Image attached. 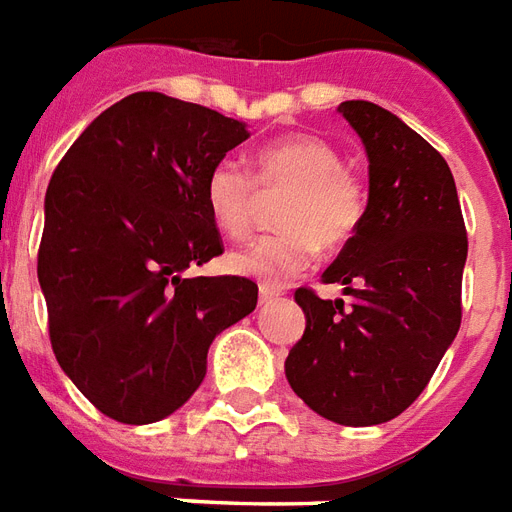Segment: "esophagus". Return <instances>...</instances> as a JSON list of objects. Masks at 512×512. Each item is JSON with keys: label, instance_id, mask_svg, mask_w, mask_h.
Listing matches in <instances>:
<instances>
[{"label": "esophagus", "instance_id": "esophagus-1", "mask_svg": "<svg viewBox=\"0 0 512 512\" xmlns=\"http://www.w3.org/2000/svg\"><path fill=\"white\" fill-rule=\"evenodd\" d=\"M282 295V290L279 287H271V284H260V303H271V300H276Z\"/></svg>", "mask_w": 512, "mask_h": 512}]
</instances>
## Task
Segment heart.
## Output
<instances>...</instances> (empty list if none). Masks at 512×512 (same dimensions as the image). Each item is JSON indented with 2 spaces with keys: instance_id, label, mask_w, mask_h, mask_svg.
<instances>
[{
  "instance_id": "obj_1",
  "label": "heart",
  "mask_w": 512,
  "mask_h": 512,
  "mask_svg": "<svg viewBox=\"0 0 512 512\" xmlns=\"http://www.w3.org/2000/svg\"><path fill=\"white\" fill-rule=\"evenodd\" d=\"M257 190L284 193L276 209L282 230L249 241L228 257V268L263 284H284L314 263L319 244H349L368 212L360 174L341 163V152L314 134H290L265 144L252 158V174L222 158L204 179V204L220 233L247 236L255 220Z\"/></svg>"
}]
</instances>
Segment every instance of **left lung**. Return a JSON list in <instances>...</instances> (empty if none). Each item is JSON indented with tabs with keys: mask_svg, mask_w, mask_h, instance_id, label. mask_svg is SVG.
<instances>
[{
	"mask_svg": "<svg viewBox=\"0 0 512 512\" xmlns=\"http://www.w3.org/2000/svg\"><path fill=\"white\" fill-rule=\"evenodd\" d=\"M368 152V212L322 273L351 303L300 287L306 333L284 362L292 392L343 427L395 419L424 392L462 325L467 230L448 163L389 109L338 107Z\"/></svg>",
	"mask_w": 512,
	"mask_h": 512,
	"instance_id": "obj_1",
	"label": "left lung"
}]
</instances>
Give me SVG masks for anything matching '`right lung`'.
Instances as JSON below:
<instances>
[{"instance_id":"obj_1","label":"right lung","mask_w":512,"mask_h":512,"mask_svg":"<svg viewBox=\"0 0 512 512\" xmlns=\"http://www.w3.org/2000/svg\"><path fill=\"white\" fill-rule=\"evenodd\" d=\"M247 123L139 91L66 150L45 193L37 276L50 346L104 416L150 424L190 400L214 335L257 306L244 276H193L222 255L204 179Z\"/></svg>"}]
</instances>
